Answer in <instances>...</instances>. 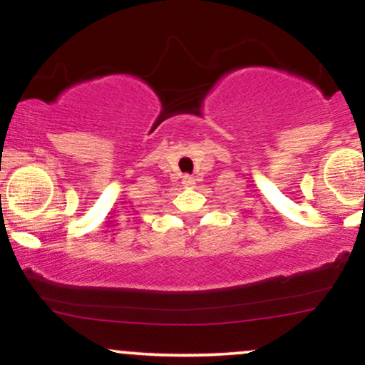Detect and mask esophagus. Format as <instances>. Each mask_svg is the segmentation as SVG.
<instances>
[{
	"mask_svg": "<svg viewBox=\"0 0 365 365\" xmlns=\"http://www.w3.org/2000/svg\"><path fill=\"white\" fill-rule=\"evenodd\" d=\"M183 183H185V185H192V183H194V178L185 175V177H183Z\"/></svg>",
	"mask_w": 365,
	"mask_h": 365,
	"instance_id": "1",
	"label": "esophagus"
}]
</instances>
